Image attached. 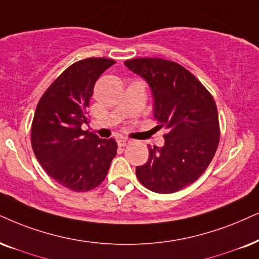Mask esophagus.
<instances>
[{
    "label": "esophagus",
    "mask_w": 259,
    "mask_h": 259,
    "mask_svg": "<svg viewBox=\"0 0 259 259\" xmlns=\"http://www.w3.org/2000/svg\"><path fill=\"white\" fill-rule=\"evenodd\" d=\"M130 142H132V140L126 139V137H122V139H119L118 141H117V143H118L119 147H125L129 145Z\"/></svg>",
    "instance_id": "esophagus-1"
}]
</instances>
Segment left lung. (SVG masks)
I'll return each instance as SVG.
<instances>
[{"label":"left lung","mask_w":259,"mask_h":259,"mask_svg":"<svg viewBox=\"0 0 259 259\" xmlns=\"http://www.w3.org/2000/svg\"><path fill=\"white\" fill-rule=\"evenodd\" d=\"M125 67L146 81L154 117L165 127L162 147L149 146V158L137 166L145 188L172 194L192 184L207 169L218 149L220 132L215 101L194 75L162 58H134Z\"/></svg>","instance_id":"8db88e82"}]
</instances>
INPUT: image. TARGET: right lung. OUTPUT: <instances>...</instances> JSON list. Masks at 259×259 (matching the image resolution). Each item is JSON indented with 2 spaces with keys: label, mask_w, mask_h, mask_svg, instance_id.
<instances>
[{
  "label": "right lung",
  "mask_w": 259,
  "mask_h": 259,
  "mask_svg": "<svg viewBox=\"0 0 259 259\" xmlns=\"http://www.w3.org/2000/svg\"><path fill=\"white\" fill-rule=\"evenodd\" d=\"M116 62L86 58L67 68L39 100L32 148L45 172L73 191H88L105 179L117 154L113 139L83 132L96 81Z\"/></svg>",
  "instance_id": "right-lung-1"
}]
</instances>
